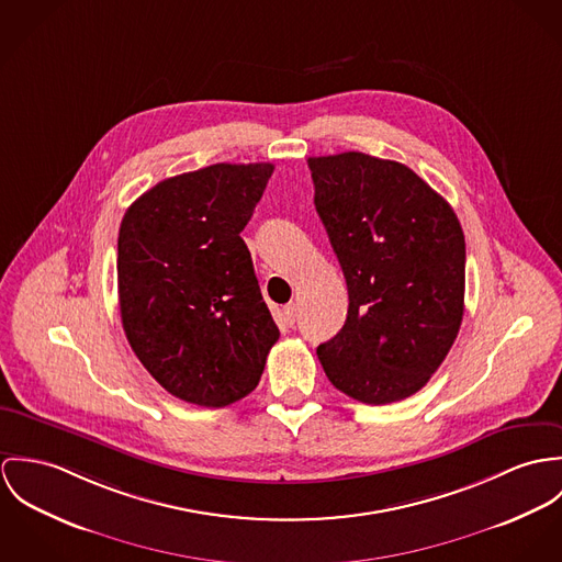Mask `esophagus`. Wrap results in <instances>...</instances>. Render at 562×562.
<instances>
[{"label":"esophagus","mask_w":562,"mask_h":562,"mask_svg":"<svg viewBox=\"0 0 562 562\" xmlns=\"http://www.w3.org/2000/svg\"><path fill=\"white\" fill-rule=\"evenodd\" d=\"M282 318H284V323H286V325H293V323H295V318H297V308H295V304H289V306H284V308H282Z\"/></svg>","instance_id":"34e87169"}]
</instances>
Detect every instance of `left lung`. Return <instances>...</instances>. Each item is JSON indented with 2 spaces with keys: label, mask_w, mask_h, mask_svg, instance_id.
Returning <instances> with one entry per match:
<instances>
[{
  "label": "left lung",
  "mask_w": 562,
  "mask_h": 562,
  "mask_svg": "<svg viewBox=\"0 0 562 562\" xmlns=\"http://www.w3.org/2000/svg\"><path fill=\"white\" fill-rule=\"evenodd\" d=\"M314 206L342 267L349 311L318 345L327 379L385 405L416 394L463 318L465 239L452 206L414 170L364 153L311 157Z\"/></svg>",
  "instance_id": "obj_1"
}]
</instances>
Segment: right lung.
Listing matches in <instances>:
<instances>
[{
    "label": "right lung",
    "instance_id": "add662e5",
    "mask_svg": "<svg viewBox=\"0 0 562 562\" xmlns=\"http://www.w3.org/2000/svg\"><path fill=\"white\" fill-rule=\"evenodd\" d=\"M271 172V164H215L157 183L126 209V340L181 401L224 407L248 396L280 338L241 239Z\"/></svg>",
    "mask_w": 562,
    "mask_h": 562
}]
</instances>
